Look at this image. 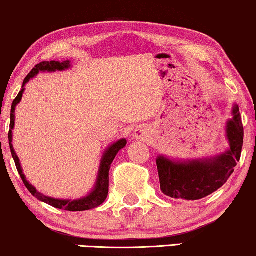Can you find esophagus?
<instances>
[{
    "label": "esophagus",
    "instance_id": "1",
    "mask_svg": "<svg viewBox=\"0 0 256 256\" xmlns=\"http://www.w3.org/2000/svg\"><path fill=\"white\" fill-rule=\"evenodd\" d=\"M136 139H144L146 136V130L144 128H136L133 132Z\"/></svg>",
    "mask_w": 256,
    "mask_h": 256
}]
</instances>
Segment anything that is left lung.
Here are the masks:
<instances>
[{"label":"left lung","instance_id":"1","mask_svg":"<svg viewBox=\"0 0 256 256\" xmlns=\"http://www.w3.org/2000/svg\"><path fill=\"white\" fill-rule=\"evenodd\" d=\"M233 118L226 124L230 142L228 152L200 160L174 161L164 156L156 159L160 188L172 198L196 200L218 190L228 181L239 162L244 144V126L239 106H233Z\"/></svg>","mask_w":256,"mask_h":256}]
</instances>
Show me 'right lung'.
<instances>
[{"label":"right lung","instance_id":"add662e5","mask_svg":"<svg viewBox=\"0 0 256 256\" xmlns=\"http://www.w3.org/2000/svg\"><path fill=\"white\" fill-rule=\"evenodd\" d=\"M70 67V60L62 61V62H59V61H42V62L36 64L34 70H32L30 73L28 74V76L24 78L23 86H22V90L18 92V95H17V97L12 102V114H10V130H9L8 138H9L10 150H12V156L14 158V161H15L17 170H18L25 186H26L28 192H30L36 198L44 202L46 204L51 205L53 208H62V210H66V211H86V210H90V208H97L98 205L102 204L103 202L106 200L108 192H109L110 166L112 164L114 158H116L117 153L120 152L122 148H124V147L126 146V139L118 140V142L108 147L106 150L103 154L102 159H100L98 175H97L96 184L94 186L92 192L89 194V195H87L86 197H82L80 200H58V198H52V197H48L44 195V194L39 192L34 186L30 184V183L26 181V178H25V175L23 174V170H22L20 159L18 156H17V154L15 153V150H14V146H12V130H14V126H15V109L17 104L20 102L22 96H23L25 84L30 81V78H34L39 72L64 70H68Z\"/></svg>","mask_w":256,"mask_h":256}]
</instances>
